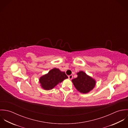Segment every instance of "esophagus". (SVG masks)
<instances>
[{"mask_svg": "<svg viewBox=\"0 0 128 128\" xmlns=\"http://www.w3.org/2000/svg\"><path fill=\"white\" fill-rule=\"evenodd\" d=\"M72 78H73V75H70L68 76V78H69V79L72 80Z\"/></svg>", "mask_w": 128, "mask_h": 128, "instance_id": "esophagus-1", "label": "esophagus"}]
</instances>
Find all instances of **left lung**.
<instances>
[{
    "label": "left lung",
    "mask_w": 128,
    "mask_h": 128,
    "mask_svg": "<svg viewBox=\"0 0 128 128\" xmlns=\"http://www.w3.org/2000/svg\"><path fill=\"white\" fill-rule=\"evenodd\" d=\"M77 77L72 80L75 88L81 93L86 94L92 90L96 85V81L83 71L77 73Z\"/></svg>",
    "instance_id": "8db88e82"
}]
</instances>
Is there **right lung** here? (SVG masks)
Masks as SVG:
<instances>
[{"label":"right lung","instance_id":"add662e5","mask_svg":"<svg viewBox=\"0 0 128 128\" xmlns=\"http://www.w3.org/2000/svg\"><path fill=\"white\" fill-rule=\"evenodd\" d=\"M68 78L64 72H61L58 68H54L39 78V83L43 89L49 90Z\"/></svg>","mask_w":128,"mask_h":128}]
</instances>
